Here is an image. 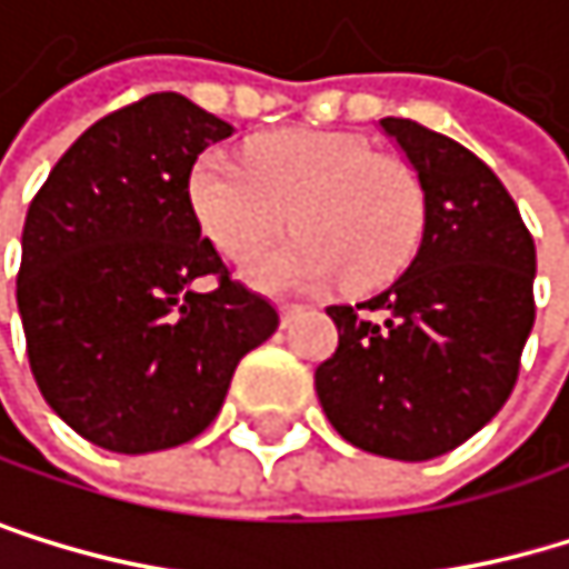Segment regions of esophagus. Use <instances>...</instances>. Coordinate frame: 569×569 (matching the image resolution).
<instances>
[{
	"instance_id": "obj_1",
	"label": "esophagus",
	"mask_w": 569,
	"mask_h": 569,
	"mask_svg": "<svg viewBox=\"0 0 569 569\" xmlns=\"http://www.w3.org/2000/svg\"><path fill=\"white\" fill-rule=\"evenodd\" d=\"M295 316H301V305H281V322L284 326H291Z\"/></svg>"
}]
</instances>
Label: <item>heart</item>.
<instances>
[{"instance_id":"heart-1","label":"heart","mask_w":569,"mask_h":569,"mask_svg":"<svg viewBox=\"0 0 569 569\" xmlns=\"http://www.w3.org/2000/svg\"><path fill=\"white\" fill-rule=\"evenodd\" d=\"M189 210L230 261L271 240L288 210L298 237L247 264L261 291H316L342 274L349 288H373L417 250L423 189L407 162L356 134L288 128L253 141L247 166L203 152L189 172Z\"/></svg>"}]
</instances>
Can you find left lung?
Segmentation results:
<instances>
[{
    "instance_id": "8db88e82",
    "label": "left lung",
    "mask_w": 569,
    "mask_h": 569,
    "mask_svg": "<svg viewBox=\"0 0 569 569\" xmlns=\"http://www.w3.org/2000/svg\"><path fill=\"white\" fill-rule=\"evenodd\" d=\"M380 128L423 189V233L387 291L329 308L339 349L316 369V393L349 445L428 461L478 435L509 400L536 319V247L478 156L407 118Z\"/></svg>"
}]
</instances>
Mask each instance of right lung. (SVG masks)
<instances>
[{
	"label": "right lung",
	"mask_w": 569,
	"mask_h": 569,
	"mask_svg": "<svg viewBox=\"0 0 569 569\" xmlns=\"http://www.w3.org/2000/svg\"><path fill=\"white\" fill-rule=\"evenodd\" d=\"M233 124L149 94L83 131L22 227L16 305L43 400L91 445L149 455L203 435L237 362L278 329L189 210V172ZM217 277L213 292L194 281Z\"/></svg>",
	"instance_id": "add662e5"
}]
</instances>
